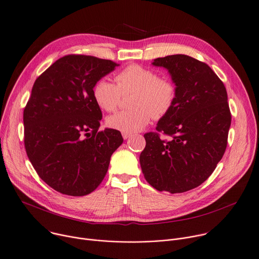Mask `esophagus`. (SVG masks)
<instances>
[{
    "mask_svg": "<svg viewBox=\"0 0 259 259\" xmlns=\"http://www.w3.org/2000/svg\"><path fill=\"white\" fill-rule=\"evenodd\" d=\"M122 136H123V138H124V139H128V138H130V137L132 136V133H126V132H123V133H122Z\"/></svg>",
    "mask_w": 259,
    "mask_h": 259,
    "instance_id": "34e87169",
    "label": "esophagus"
}]
</instances>
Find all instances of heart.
Returning a JSON list of instances; mask_svg holds the SVG:
<instances>
[{
	"instance_id": "1",
	"label": "heart",
	"mask_w": 259,
	"mask_h": 259,
	"mask_svg": "<svg viewBox=\"0 0 259 259\" xmlns=\"http://www.w3.org/2000/svg\"><path fill=\"white\" fill-rule=\"evenodd\" d=\"M116 84L103 78L94 85L93 95L97 105L106 112H115L122 96L133 94L132 109L119 112L107 119L110 128L126 133L143 129L151 117H164L176 101V85L166 77L142 65L131 64L115 76Z\"/></svg>"
}]
</instances>
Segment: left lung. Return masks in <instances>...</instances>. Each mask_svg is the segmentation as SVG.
Segmentation results:
<instances>
[{
	"mask_svg": "<svg viewBox=\"0 0 259 259\" xmlns=\"http://www.w3.org/2000/svg\"><path fill=\"white\" fill-rule=\"evenodd\" d=\"M176 85L170 111L144 134L140 165L145 180L158 191L182 193L201 185L222 159L231 126L228 95L211 68L186 55L157 58ZM159 133L170 136L168 141Z\"/></svg>",
	"mask_w": 259,
	"mask_h": 259,
	"instance_id": "8db88e82",
	"label": "left lung"
}]
</instances>
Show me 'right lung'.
<instances>
[{
	"mask_svg": "<svg viewBox=\"0 0 259 259\" xmlns=\"http://www.w3.org/2000/svg\"><path fill=\"white\" fill-rule=\"evenodd\" d=\"M117 63L68 55L39 75L23 112L24 145L39 178L56 191L84 196L104 180L120 131H99L102 111L93 90Z\"/></svg>",
	"mask_w": 259,
	"mask_h": 259,
	"instance_id": "add662e5",
	"label": "right lung"
}]
</instances>
